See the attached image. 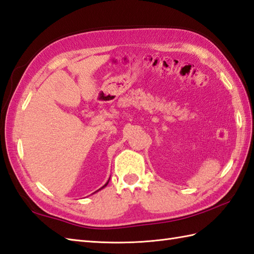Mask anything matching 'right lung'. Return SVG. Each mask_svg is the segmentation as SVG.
Wrapping results in <instances>:
<instances>
[{"label": "right lung", "instance_id": "add662e5", "mask_svg": "<svg viewBox=\"0 0 254 254\" xmlns=\"http://www.w3.org/2000/svg\"><path fill=\"white\" fill-rule=\"evenodd\" d=\"M109 182H110V179H109V180H108V183H106V184H105V185H104V186H103V187H102V188H100V189H99V190H101V189H103V188H104V187H106V186H108V184H109ZM99 190H97V191H99ZM97 191H95V192H97Z\"/></svg>", "mask_w": 254, "mask_h": 254}]
</instances>
